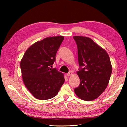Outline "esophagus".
I'll return each mask as SVG.
<instances>
[{
  "instance_id": "esophagus-1",
  "label": "esophagus",
  "mask_w": 127,
  "mask_h": 127,
  "mask_svg": "<svg viewBox=\"0 0 127 127\" xmlns=\"http://www.w3.org/2000/svg\"><path fill=\"white\" fill-rule=\"evenodd\" d=\"M72 72L71 71H69L68 74H66V76H71V75H72Z\"/></svg>"
}]
</instances>
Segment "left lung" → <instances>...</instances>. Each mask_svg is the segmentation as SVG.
<instances>
[{"label": "left lung", "instance_id": "left-lung-1", "mask_svg": "<svg viewBox=\"0 0 127 127\" xmlns=\"http://www.w3.org/2000/svg\"><path fill=\"white\" fill-rule=\"evenodd\" d=\"M77 46L80 65L77 72L79 86L74 89L76 95L83 100L92 101L99 96L107 87L112 65L106 51L90 37L74 36Z\"/></svg>", "mask_w": 127, "mask_h": 127}]
</instances>
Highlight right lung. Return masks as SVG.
<instances>
[{
  "mask_svg": "<svg viewBox=\"0 0 127 127\" xmlns=\"http://www.w3.org/2000/svg\"><path fill=\"white\" fill-rule=\"evenodd\" d=\"M64 38L63 36H52L37 41L26 50L21 59L23 82L37 99L55 97L65 81L63 73L50 68Z\"/></svg>",
  "mask_w": 127,
  "mask_h": 127,
  "instance_id": "1",
  "label": "right lung"
}]
</instances>
